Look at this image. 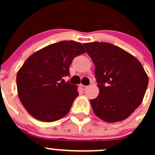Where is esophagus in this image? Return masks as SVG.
<instances>
[{"mask_svg":"<svg viewBox=\"0 0 155 155\" xmlns=\"http://www.w3.org/2000/svg\"><path fill=\"white\" fill-rule=\"evenodd\" d=\"M81 88H82V90H85V89H87V86L83 85V84H81Z\"/></svg>","mask_w":155,"mask_h":155,"instance_id":"esophagus-1","label":"esophagus"}]
</instances>
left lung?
Segmentation results:
<instances>
[{"instance_id":"obj_1","label":"left lung","mask_w":155,"mask_h":155,"mask_svg":"<svg viewBox=\"0 0 155 155\" xmlns=\"http://www.w3.org/2000/svg\"><path fill=\"white\" fill-rule=\"evenodd\" d=\"M95 66L99 94L90 100L94 114L108 123L122 121L137 109L144 96L148 77L136 57L108 42L84 43Z\"/></svg>"}]
</instances>
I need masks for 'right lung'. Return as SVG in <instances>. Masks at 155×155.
<instances>
[{
	"mask_svg": "<svg viewBox=\"0 0 155 155\" xmlns=\"http://www.w3.org/2000/svg\"><path fill=\"white\" fill-rule=\"evenodd\" d=\"M81 43L61 41L30 56L17 74L18 94L36 120L53 122L68 114L78 95L77 86L63 82L74 58L85 53Z\"/></svg>",
	"mask_w": 155,
	"mask_h": 155,
	"instance_id": "obj_1",
	"label": "right lung"
}]
</instances>
